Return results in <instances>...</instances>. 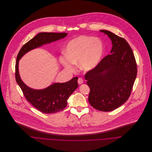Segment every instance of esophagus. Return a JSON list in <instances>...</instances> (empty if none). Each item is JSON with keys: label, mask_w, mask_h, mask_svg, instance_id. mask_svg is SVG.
Listing matches in <instances>:
<instances>
[{"label": "esophagus", "mask_w": 152, "mask_h": 152, "mask_svg": "<svg viewBox=\"0 0 152 152\" xmlns=\"http://www.w3.org/2000/svg\"><path fill=\"white\" fill-rule=\"evenodd\" d=\"M84 83V80L82 78H79L78 79V83L79 84H82Z\"/></svg>", "instance_id": "1"}]
</instances>
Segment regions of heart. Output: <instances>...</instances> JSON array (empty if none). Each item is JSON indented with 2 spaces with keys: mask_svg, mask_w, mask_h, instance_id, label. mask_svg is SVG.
<instances>
[{
  "mask_svg": "<svg viewBox=\"0 0 152 152\" xmlns=\"http://www.w3.org/2000/svg\"><path fill=\"white\" fill-rule=\"evenodd\" d=\"M103 54L104 45L99 39L80 36L67 44L66 56L61 58V61L68 68L80 62L81 69L89 71L99 64Z\"/></svg>",
  "mask_w": 152,
  "mask_h": 152,
  "instance_id": "heart-1",
  "label": "heart"
}]
</instances>
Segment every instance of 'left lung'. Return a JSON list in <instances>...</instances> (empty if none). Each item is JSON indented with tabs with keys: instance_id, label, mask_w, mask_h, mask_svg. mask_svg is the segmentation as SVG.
Returning a JSON list of instances; mask_svg holds the SVG:
<instances>
[{
	"instance_id": "1",
	"label": "left lung",
	"mask_w": 152,
	"mask_h": 152,
	"mask_svg": "<svg viewBox=\"0 0 152 152\" xmlns=\"http://www.w3.org/2000/svg\"><path fill=\"white\" fill-rule=\"evenodd\" d=\"M112 41L110 54L85 75L90 88L88 101L95 109L109 112L119 108L129 98L137 75L132 50L122 37L105 30Z\"/></svg>"
}]
</instances>
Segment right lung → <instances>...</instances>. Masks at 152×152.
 Instances as JSON below:
<instances>
[{"label":"right lung","mask_w":152,"mask_h":152,"mask_svg":"<svg viewBox=\"0 0 152 152\" xmlns=\"http://www.w3.org/2000/svg\"><path fill=\"white\" fill-rule=\"evenodd\" d=\"M66 33H40L23 45L18 53L15 65L16 81L26 98L34 108L44 113H54L61 111L67 105L69 96L78 88V77L64 83H54L43 89H34L27 87L21 80L19 72V61L28 51L64 38Z\"/></svg>","instance_id":"add662e5"}]
</instances>
